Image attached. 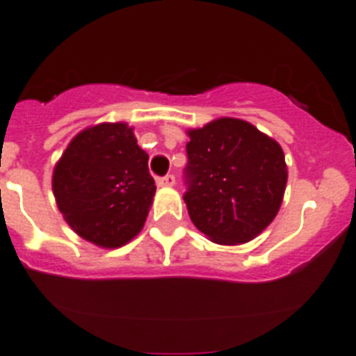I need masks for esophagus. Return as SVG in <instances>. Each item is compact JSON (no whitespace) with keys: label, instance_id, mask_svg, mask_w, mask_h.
I'll use <instances>...</instances> for the list:
<instances>
[{"label":"esophagus","instance_id":"obj_1","mask_svg":"<svg viewBox=\"0 0 356 356\" xmlns=\"http://www.w3.org/2000/svg\"><path fill=\"white\" fill-rule=\"evenodd\" d=\"M157 184L163 188H172L175 184V175L168 174V175H165V177H159L157 179Z\"/></svg>","mask_w":356,"mask_h":356}]
</instances>
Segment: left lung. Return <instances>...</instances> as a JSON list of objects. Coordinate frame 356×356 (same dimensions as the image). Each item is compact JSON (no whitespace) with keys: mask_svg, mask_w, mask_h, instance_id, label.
Listing matches in <instances>:
<instances>
[{"mask_svg":"<svg viewBox=\"0 0 356 356\" xmlns=\"http://www.w3.org/2000/svg\"><path fill=\"white\" fill-rule=\"evenodd\" d=\"M188 136L184 202L191 222L222 245L258 236L283 202L289 177L283 148L236 118L213 120Z\"/></svg>","mask_w":356,"mask_h":356,"instance_id":"left-lung-1","label":"left lung"}]
</instances>
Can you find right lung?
<instances>
[{
  "label": "right lung",
  "mask_w": 356,
  "mask_h": 356,
  "mask_svg": "<svg viewBox=\"0 0 356 356\" xmlns=\"http://www.w3.org/2000/svg\"><path fill=\"white\" fill-rule=\"evenodd\" d=\"M58 211L79 236L114 249L143 229L156 182L132 127L100 123L71 140L54 170Z\"/></svg>",
  "instance_id": "1"
}]
</instances>
